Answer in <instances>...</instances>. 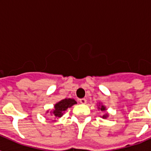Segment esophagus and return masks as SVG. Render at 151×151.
I'll return each mask as SVG.
<instances>
[{"instance_id": "obj_1", "label": "esophagus", "mask_w": 151, "mask_h": 151, "mask_svg": "<svg viewBox=\"0 0 151 151\" xmlns=\"http://www.w3.org/2000/svg\"><path fill=\"white\" fill-rule=\"evenodd\" d=\"M79 102L81 103V104H85L87 103V100L85 99V98H81V99L79 100Z\"/></svg>"}]
</instances>
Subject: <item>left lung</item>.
Returning a JSON list of instances; mask_svg holds the SVG:
<instances>
[{"label":"left lung","mask_w":151,"mask_h":151,"mask_svg":"<svg viewBox=\"0 0 151 151\" xmlns=\"http://www.w3.org/2000/svg\"><path fill=\"white\" fill-rule=\"evenodd\" d=\"M99 109H101V111H104V110H106V109H105V107H104V106H101V108L99 107ZM106 117H107V114H106V115H104V116H103V118H106Z\"/></svg>","instance_id":"1"}]
</instances>
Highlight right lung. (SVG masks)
I'll return each mask as SVG.
<instances>
[{
  "label": "right lung",
  "mask_w": 151,
  "mask_h": 151,
  "mask_svg": "<svg viewBox=\"0 0 151 151\" xmlns=\"http://www.w3.org/2000/svg\"><path fill=\"white\" fill-rule=\"evenodd\" d=\"M76 101L74 99H64L56 104L54 106V110H53V117L60 118L63 115V113L69 107H71L73 105L76 104Z\"/></svg>",
  "instance_id": "add662e5"
}]
</instances>
